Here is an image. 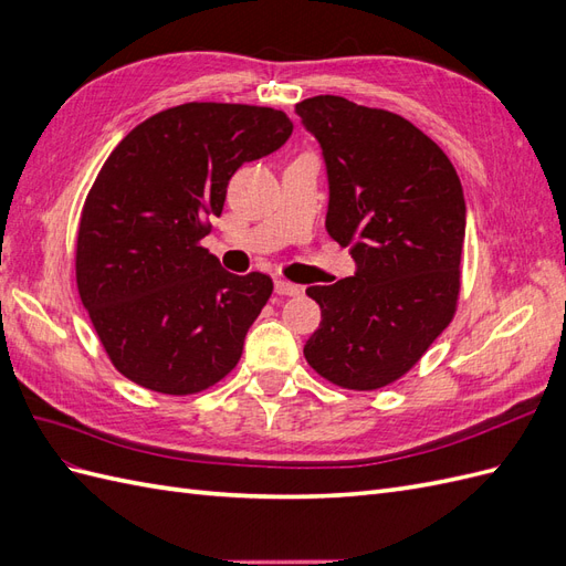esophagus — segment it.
Returning <instances> with one entry per match:
<instances>
[{
  "mask_svg": "<svg viewBox=\"0 0 566 566\" xmlns=\"http://www.w3.org/2000/svg\"><path fill=\"white\" fill-rule=\"evenodd\" d=\"M273 287H276L279 295H300V293H302L300 285L290 283V281H285V279H276V283H273Z\"/></svg>",
  "mask_w": 566,
  "mask_h": 566,
  "instance_id": "1",
  "label": "esophagus"
}]
</instances>
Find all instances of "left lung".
Wrapping results in <instances>:
<instances>
[{
	"label": "left lung",
	"mask_w": 566,
	"mask_h": 566,
	"mask_svg": "<svg viewBox=\"0 0 566 566\" xmlns=\"http://www.w3.org/2000/svg\"><path fill=\"white\" fill-rule=\"evenodd\" d=\"M295 113L323 150L325 229L356 262L354 276L306 287L321 325L304 356L337 387L380 389L413 368L455 314L462 186L447 153L397 113L331 94Z\"/></svg>",
	"instance_id": "8db88e82"
}]
</instances>
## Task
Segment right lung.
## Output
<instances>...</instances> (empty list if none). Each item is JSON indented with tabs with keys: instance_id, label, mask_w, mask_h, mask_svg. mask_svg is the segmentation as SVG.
I'll use <instances>...</instances> for the list:
<instances>
[{
	"instance_id": "right-lung-1",
	"label": "right lung",
	"mask_w": 566,
	"mask_h": 566,
	"mask_svg": "<svg viewBox=\"0 0 566 566\" xmlns=\"http://www.w3.org/2000/svg\"><path fill=\"white\" fill-rule=\"evenodd\" d=\"M290 134L283 111L193 101L144 119L101 167L75 276L101 345L132 382L186 397L235 368L273 281L229 273L200 241L235 169Z\"/></svg>"
}]
</instances>
